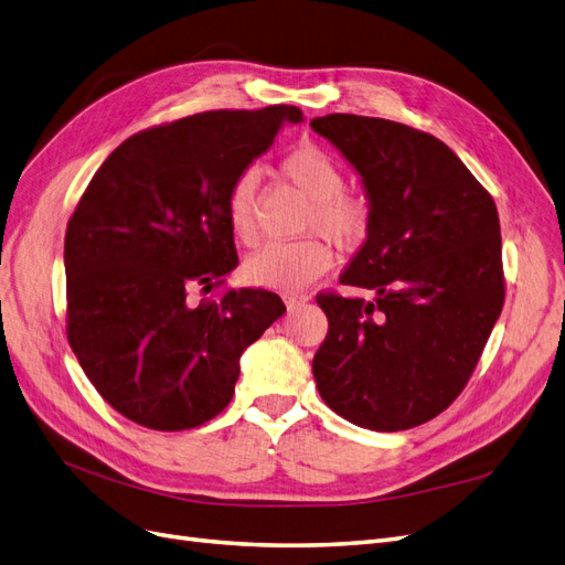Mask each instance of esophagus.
<instances>
[{"mask_svg": "<svg viewBox=\"0 0 565 565\" xmlns=\"http://www.w3.org/2000/svg\"><path fill=\"white\" fill-rule=\"evenodd\" d=\"M307 300H309L307 296H284V305H286L288 311H294V309L302 307Z\"/></svg>", "mask_w": 565, "mask_h": 565, "instance_id": "obj_1", "label": "esophagus"}]
</instances>
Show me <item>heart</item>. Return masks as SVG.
<instances>
[{"instance_id": "1", "label": "heart", "mask_w": 565, "mask_h": 565, "mask_svg": "<svg viewBox=\"0 0 565 565\" xmlns=\"http://www.w3.org/2000/svg\"><path fill=\"white\" fill-rule=\"evenodd\" d=\"M281 172L311 200L307 233H321L340 248H356L365 242L372 223L370 202L344 191V172L335 158L315 143H300L281 160ZM258 181L256 170H244L227 191V225L242 242L256 237ZM330 263V248L321 239L269 242L244 260V279L260 288L294 294L319 279Z\"/></svg>"}]
</instances>
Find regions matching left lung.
I'll use <instances>...</instances> for the list:
<instances>
[{"label":"left lung","mask_w":565,"mask_h":565,"mask_svg":"<svg viewBox=\"0 0 565 565\" xmlns=\"http://www.w3.org/2000/svg\"><path fill=\"white\" fill-rule=\"evenodd\" d=\"M309 125L356 170L372 209L340 279L372 298L317 296L328 317L317 388L361 428L422 426L463 391L503 309L495 204L447 143L409 125L353 114Z\"/></svg>","instance_id":"8db88e82"}]
</instances>
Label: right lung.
Segmentation results:
<instances>
[{"mask_svg":"<svg viewBox=\"0 0 565 565\" xmlns=\"http://www.w3.org/2000/svg\"><path fill=\"white\" fill-rule=\"evenodd\" d=\"M284 122L302 111H206L132 135L67 223L70 344L102 398L139 426L214 419L233 401L242 353L286 311L263 288L188 300L237 267L227 191Z\"/></svg>","mask_w":565,"mask_h":565,"instance_id":"1","label":"right lung"}]
</instances>
